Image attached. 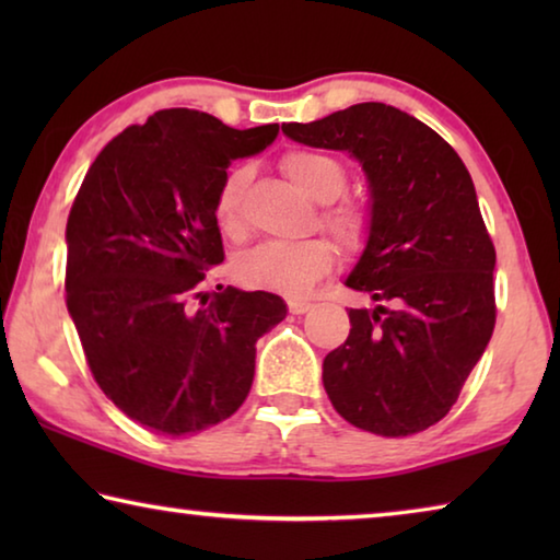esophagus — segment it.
Wrapping results in <instances>:
<instances>
[{
	"label": "esophagus",
	"instance_id": "esophagus-1",
	"mask_svg": "<svg viewBox=\"0 0 560 560\" xmlns=\"http://www.w3.org/2000/svg\"><path fill=\"white\" fill-rule=\"evenodd\" d=\"M311 308H314V303H311V301H301V299H291V301H289V311H291L293 316L308 314Z\"/></svg>",
	"mask_w": 560,
	"mask_h": 560
}]
</instances>
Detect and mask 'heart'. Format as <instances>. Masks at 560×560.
<instances>
[{"mask_svg": "<svg viewBox=\"0 0 560 560\" xmlns=\"http://www.w3.org/2000/svg\"><path fill=\"white\" fill-rule=\"evenodd\" d=\"M287 177L303 195L314 202L328 205L340 197L348 175L336 158L318 150H291L281 158ZM252 170L236 165L226 170L220 187H217L212 214L217 226L224 234L236 236L242 232V200ZM324 222L338 236L340 244L358 246L365 234V217L355 207H336L324 214ZM334 267V249L324 240H296V242H264L244 252L234 264V273L244 287L271 289L283 293H303Z\"/></svg>", "mask_w": 560, "mask_h": 560, "instance_id": "b5f03b06", "label": "heart"}]
</instances>
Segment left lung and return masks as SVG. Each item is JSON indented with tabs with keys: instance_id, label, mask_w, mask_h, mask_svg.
Instances as JSON below:
<instances>
[{
	"instance_id": "left-lung-1",
	"label": "left lung",
	"mask_w": 560,
	"mask_h": 560,
	"mask_svg": "<svg viewBox=\"0 0 560 560\" xmlns=\"http://www.w3.org/2000/svg\"><path fill=\"white\" fill-rule=\"evenodd\" d=\"M281 130L358 160L371 192L346 287L373 308H350L348 340L324 358L330 402L383 438L428 430L457 402L497 320V252L469 170L430 126L385 103Z\"/></svg>"
}]
</instances>
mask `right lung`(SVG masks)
Listing matches in <instances>:
<instances>
[{
  "label": "right lung",
  "mask_w": 560,
  "mask_h": 560,
  "mask_svg": "<svg viewBox=\"0 0 560 560\" xmlns=\"http://www.w3.org/2000/svg\"><path fill=\"white\" fill-rule=\"evenodd\" d=\"M277 136V122L236 130L202 110H158L101 150L75 195L66 306L101 390L150 432L183 438L240 410L257 340L287 318L277 293L200 291L224 261L217 187L232 160Z\"/></svg>",
  "instance_id": "obj_1"
}]
</instances>
